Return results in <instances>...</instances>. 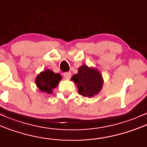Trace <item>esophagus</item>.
<instances>
[{"label": "esophagus", "mask_w": 147, "mask_h": 147, "mask_svg": "<svg viewBox=\"0 0 147 147\" xmlns=\"http://www.w3.org/2000/svg\"><path fill=\"white\" fill-rule=\"evenodd\" d=\"M63 76L65 77V78L69 79L71 78V74L70 72H65V73L63 74Z\"/></svg>", "instance_id": "obj_1"}]
</instances>
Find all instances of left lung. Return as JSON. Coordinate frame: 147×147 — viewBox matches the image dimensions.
Listing matches in <instances>:
<instances>
[{
  "instance_id": "1",
  "label": "left lung",
  "mask_w": 147,
  "mask_h": 147,
  "mask_svg": "<svg viewBox=\"0 0 147 147\" xmlns=\"http://www.w3.org/2000/svg\"><path fill=\"white\" fill-rule=\"evenodd\" d=\"M71 80L76 84L78 93L85 97L97 94L101 90L103 82L98 71L84 65L78 68V74L74 75Z\"/></svg>"
}]
</instances>
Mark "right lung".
Here are the masks:
<instances>
[{
    "label": "right lung",
    "instance_id": "obj_1",
    "mask_svg": "<svg viewBox=\"0 0 147 147\" xmlns=\"http://www.w3.org/2000/svg\"><path fill=\"white\" fill-rule=\"evenodd\" d=\"M62 79L60 74H55L51 70L44 71L41 72L36 78V85L42 92L47 94L52 93V90L58 85Z\"/></svg>",
    "mask_w": 147,
    "mask_h": 147
}]
</instances>
